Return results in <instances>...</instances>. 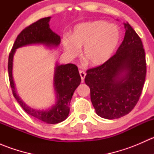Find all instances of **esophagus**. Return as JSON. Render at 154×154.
<instances>
[{
  "label": "esophagus",
  "instance_id": "1",
  "mask_svg": "<svg viewBox=\"0 0 154 154\" xmlns=\"http://www.w3.org/2000/svg\"><path fill=\"white\" fill-rule=\"evenodd\" d=\"M80 77H81L82 82L83 83V81H84L85 77H86V72H85V71H80Z\"/></svg>",
  "mask_w": 154,
  "mask_h": 154
}]
</instances>
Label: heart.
Here are the masks:
<instances>
[{"instance_id":"1","label":"heart","mask_w":154,"mask_h":154,"mask_svg":"<svg viewBox=\"0 0 154 154\" xmlns=\"http://www.w3.org/2000/svg\"><path fill=\"white\" fill-rule=\"evenodd\" d=\"M117 26L104 21L80 24L74 27L72 36L63 38L66 51L75 57L79 49L83 48V58L92 66H100L108 61L120 41Z\"/></svg>"}]
</instances>
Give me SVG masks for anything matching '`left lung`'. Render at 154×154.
I'll return each mask as SVG.
<instances>
[{"label":"left lung","mask_w":154,"mask_h":154,"mask_svg":"<svg viewBox=\"0 0 154 154\" xmlns=\"http://www.w3.org/2000/svg\"><path fill=\"white\" fill-rule=\"evenodd\" d=\"M125 38L108 61L86 71L91 100L96 113L116 119L132 111L138 103L145 81V52L140 37L125 24Z\"/></svg>","instance_id":"8db88e82"}]
</instances>
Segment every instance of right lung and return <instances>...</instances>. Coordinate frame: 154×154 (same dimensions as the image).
<instances>
[{
	"label": "right lung",
	"instance_id": "obj_1",
	"mask_svg": "<svg viewBox=\"0 0 154 154\" xmlns=\"http://www.w3.org/2000/svg\"><path fill=\"white\" fill-rule=\"evenodd\" d=\"M51 17L43 18L25 27L17 36L12 50L9 54L8 73L9 80L12 94L23 109L38 120L48 124H57L64 121L68 117L74 91L81 82L78 68L74 64L57 66L54 76V87L57 94V101L51 109L37 110L27 106L16 94L13 79H12V58L17 48L30 44H45L46 45L58 46L60 37L53 32L49 27Z\"/></svg>",
	"mask_w": 154,
	"mask_h": 154
}]
</instances>
